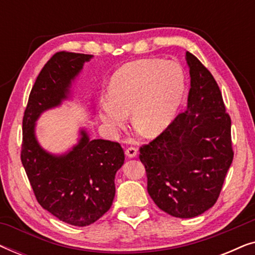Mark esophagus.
Listing matches in <instances>:
<instances>
[{
    "instance_id": "1",
    "label": "esophagus",
    "mask_w": 255,
    "mask_h": 255,
    "mask_svg": "<svg viewBox=\"0 0 255 255\" xmlns=\"http://www.w3.org/2000/svg\"><path fill=\"white\" fill-rule=\"evenodd\" d=\"M137 153H138V149L135 147H132V146L125 149V154H127L128 158H134V156L137 155Z\"/></svg>"
}]
</instances>
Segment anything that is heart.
<instances>
[{
  "instance_id": "obj_1",
  "label": "heart",
  "mask_w": 255,
  "mask_h": 255,
  "mask_svg": "<svg viewBox=\"0 0 255 255\" xmlns=\"http://www.w3.org/2000/svg\"><path fill=\"white\" fill-rule=\"evenodd\" d=\"M186 80L183 71L174 62L159 59L124 65L115 73L108 86V102L101 104L100 117L110 133L127 123L152 135L168 127L182 102Z\"/></svg>"
}]
</instances>
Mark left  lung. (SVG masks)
<instances>
[{
  "label": "left lung",
  "mask_w": 255,
  "mask_h": 255,
  "mask_svg": "<svg viewBox=\"0 0 255 255\" xmlns=\"http://www.w3.org/2000/svg\"><path fill=\"white\" fill-rule=\"evenodd\" d=\"M188 107L160 133L140 146L147 191L170 216L191 218L217 202L233 160L231 118L209 69L190 52Z\"/></svg>",
  "instance_id": "obj_1"
}]
</instances>
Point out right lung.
I'll return each instance as SVG.
<instances>
[{"label":"right lung","mask_w":255,"mask_h":255,"mask_svg":"<svg viewBox=\"0 0 255 255\" xmlns=\"http://www.w3.org/2000/svg\"><path fill=\"white\" fill-rule=\"evenodd\" d=\"M92 57L66 51L52 55L31 89L23 116L20 160L34 196L45 210L74 226L93 224L110 209L124 149L116 141L89 140L82 130L79 144L71 152L52 155L37 142L34 122L43 111L67 99L72 80Z\"/></svg>","instance_id":"1"}]
</instances>
